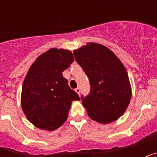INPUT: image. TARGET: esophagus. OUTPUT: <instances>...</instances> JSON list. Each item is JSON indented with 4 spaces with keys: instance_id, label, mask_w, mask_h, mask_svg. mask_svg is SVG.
<instances>
[{
    "instance_id": "obj_1",
    "label": "esophagus",
    "mask_w": 157,
    "mask_h": 157,
    "mask_svg": "<svg viewBox=\"0 0 157 157\" xmlns=\"http://www.w3.org/2000/svg\"><path fill=\"white\" fill-rule=\"evenodd\" d=\"M75 92L77 93L78 95H79V94H80V88H79V87H77V88L75 89Z\"/></svg>"
}]
</instances>
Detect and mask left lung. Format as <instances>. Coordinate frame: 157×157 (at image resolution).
I'll list each match as a JSON object with an SVG mask.
<instances>
[{
  "mask_svg": "<svg viewBox=\"0 0 157 157\" xmlns=\"http://www.w3.org/2000/svg\"><path fill=\"white\" fill-rule=\"evenodd\" d=\"M73 53L90 84V94L81 96L88 116L100 123H109L119 119L131 98L125 67L109 48L97 43H88Z\"/></svg>",
  "mask_w": 157,
  "mask_h": 157,
  "instance_id": "left-lung-1",
  "label": "left lung"
}]
</instances>
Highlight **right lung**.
<instances>
[{"label": "right lung", "mask_w": 157, "mask_h": 157, "mask_svg": "<svg viewBox=\"0 0 157 157\" xmlns=\"http://www.w3.org/2000/svg\"><path fill=\"white\" fill-rule=\"evenodd\" d=\"M73 62L71 51L52 48L30 66L22 87L21 106L35 127L57 129L67 120L72 101L80 100L62 73Z\"/></svg>", "instance_id": "right-lung-1"}]
</instances>
